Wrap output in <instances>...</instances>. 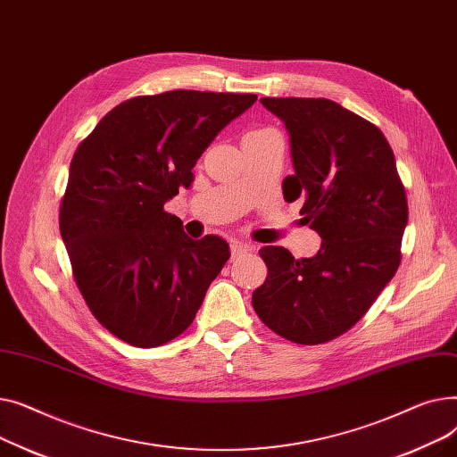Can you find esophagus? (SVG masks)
<instances>
[{"mask_svg":"<svg viewBox=\"0 0 457 457\" xmlns=\"http://www.w3.org/2000/svg\"><path fill=\"white\" fill-rule=\"evenodd\" d=\"M252 250H253V246L248 245V243H233L231 245V257L237 259V257H241L243 253H248Z\"/></svg>","mask_w":457,"mask_h":457,"instance_id":"esophagus-1","label":"esophagus"}]
</instances>
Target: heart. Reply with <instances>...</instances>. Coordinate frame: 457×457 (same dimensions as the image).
Listing matches in <instances>:
<instances>
[{
  "mask_svg": "<svg viewBox=\"0 0 457 457\" xmlns=\"http://www.w3.org/2000/svg\"><path fill=\"white\" fill-rule=\"evenodd\" d=\"M259 131H265V129H255V131H250L248 135H253V133H259Z\"/></svg>",
  "mask_w": 457,
  "mask_h": 457,
  "instance_id": "obj_1",
  "label": "heart"
}]
</instances>
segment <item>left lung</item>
<instances>
[{
	"label": "left lung",
	"instance_id": "obj_1",
	"mask_svg": "<svg viewBox=\"0 0 457 457\" xmlns=\"http://www.w3.org/2000/svg\"><path fill=\"white\" fill-rule=\"evenodd\" d=\"M291 137L287 202L322 237L315 257L283 246L259 255L269 269L253 291L257 317L296 345H322L355 326L402 261L407 198L395 154L369 120L326 98H261Z\"/></svg>",
	"mask_w": 457,
	"mask_h": 457
}]
</instances>
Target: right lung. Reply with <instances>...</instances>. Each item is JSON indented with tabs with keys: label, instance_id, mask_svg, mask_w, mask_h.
Returning <instances> with one entry per match:
<instances>
[{
	"label": "right lung",
	"instance_id": "obj_1",
	"mask_svg": "<svg viewBox=\"0 0 457 457\" xmlns=\"http://www.w3.org/2000/svg\"><path fill=\"white\" fill-rule=\"evenodd\" d=\"M255 94L168 90L109 111L70 162L59 228L90 313L114 337L154 348L181 335L229 259L220 237L188 238L164 204Z\"/></svg>",
	"mask_w": 457,
	"mask_h": 457
}]
</instances>
